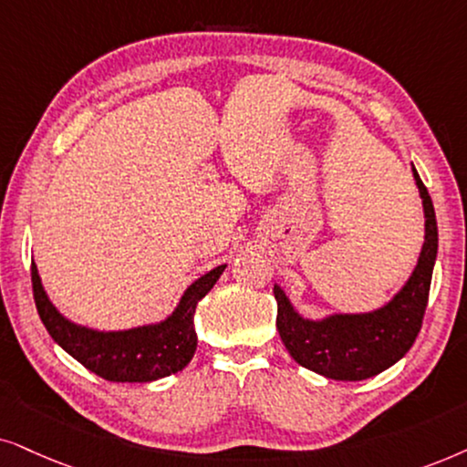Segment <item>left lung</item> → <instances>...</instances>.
<instances>
[{
    "instance_id": "obj_1",
    "label": "left lung",
    "mask_w": 467,
    "mask_h": 467,
    "mask_svg": "<svg viewBox=\"0 0 467 467\" xmlns=\"http://www.w3.org/2000/svg\"><path fill=\"white\" fill-rule=\"evenodd\" d=\"M412 175L422 201L425 241L406 284L384 306L371 312H333L307 318L292 306L282 285H273L277 331L285 350L298 365L328 380L358 382L382 374L406 357L420 331L438 256V222L431 196L414 164Z\"/></svg>"
}]
</instances>
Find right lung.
<instances>
[{
	"label": "right lung",
	"mask_w": 467,
	"mask_h": 467,
	"mask_svg": "<svg viewBox=\"0 0 467 467\" xmlns=\"http://www.w3.org/2000/svg\"><path fill=\"white\" fill-rule=\"evenodd\" d=\"M223 269L226 265H220L194 279L166 318L121 331H99L66 318L48 298L36 263H31V284L48 335L83 368L110 382H153L182 371L194 357L196 306Z\"/></svg>",
	"instance_id": "right-lung-1"
}]
</instances>
